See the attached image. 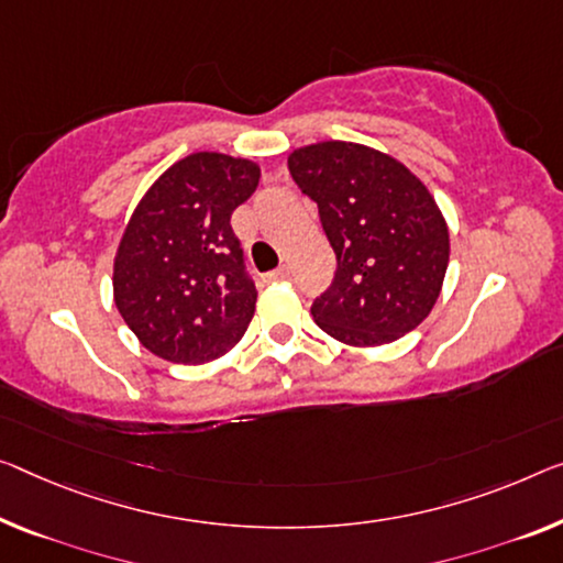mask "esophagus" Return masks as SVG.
Instances as JSON below:
<instances>
[{"label": "esophagus", "instance_id": "1", "mask_svg": "<svg viewBox=\"0 0 563 563\" xmlns=\"http://www.w3.org/2000/svg\"><path fill=\"white\" fill-rule=\"evenodd\" d=\"M289 274H291L289 266H282V269L266 274V279H269V282H284V279H289Z\"/></svg>", "mask_w": 563, "mask_h": 563}]
</instances>
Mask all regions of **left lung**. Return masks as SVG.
<instances>
[{"label": "left lung", "instance_id": "8db88e82", "mask_svg": "<svg viewBox=\"0 0 563 563\" xmlns=\"http://www.w3.org/2000/svg\"><path fill=\"white\" fill-rule=\"evenodd\" d=\"M289 173L319 206L336 276L311 307L317 327L350 347L400 340L443 289L451 233L428 186L383 151L322 141L289 153Z\"/></svg>", "mask_w": 563, "mask_h": 563}]
</instances>
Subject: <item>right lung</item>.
I'll return each mask as SVG.
<instances>
[{
    "instance_id": "obj_1",
    "label": "right lung",
    "mask_w": 563,
    "mask_h": 563,
    "mask_svg": "<svg viewBox=\"0 0 563 563\" xmlns=\"http://www.w3.org/2000/svg\"><path fill=\"white\" fill-rule=\"evenodd\" d=\"M258 178L254 161L198 151L137 201L112 262V299L148 352L203 365L244 336L256 287L244 274L231 213Z\"/></svg>"
}]
</instances>
